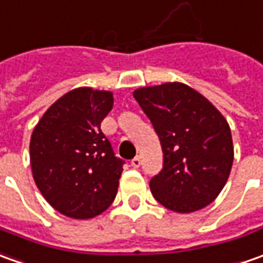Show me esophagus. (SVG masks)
I'll return each mask as SVG.
<instances>
[{
	"instance_id": "esophagus-1",
	"label": "esophagus",
	"mask_w": 263,
	"mask_h": 263,
	"mask_svg": "<svg viewBox=\"0 0 263 263\" xmlns=\"http://www.w3.org/2000/svg\"><path fill=\"white\" fill-rule=\"evenodd\" d=\"M131 165L134 168H139V165H141V157H135L131 161Z\"/></svg>"
}]
</instances>
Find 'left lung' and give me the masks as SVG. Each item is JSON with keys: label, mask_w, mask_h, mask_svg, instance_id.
<instances>
[{"label": "left lung", "mask_w": 263, "mask_h": 263, "mask_svg": "<svg viewBox=\"0 0 263 263\" xmlns=\"http://www.w3.org/2000/svg\"><path fill=\"white\" fill-rule=\"evenodd\" d=\"M164 153L151 178L154 199L168 210L192 213L210 204L228 181L233 142L228 121L203 95L173 82L134 92Z\"/></svg>", "instance_id": "1"}]
</instances>
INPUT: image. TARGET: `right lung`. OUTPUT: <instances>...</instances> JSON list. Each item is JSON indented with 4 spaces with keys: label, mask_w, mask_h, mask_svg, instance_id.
I'll use <instances>...</instances> for the list:
<instances>
[{
    "label": "right lung",
    "mask_w": 263,
    "mask_h": 263,
    "mask_svg": "<svg viewBox=\"0 0 263 263\" xmlns=\"http://www.w3.org/2000/svg\"><path fill=\"white\" fill-rule=\"evenodd\" d=\"M114 106L108 90L78 87L50 106L30 139L34 181L59 213L92 219L115 200L124 160L101 129Z\"/></svg>",
    "instance_id": "obj_1"
}]
</instances>
